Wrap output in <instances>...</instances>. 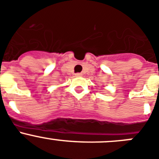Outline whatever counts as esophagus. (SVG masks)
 Instances as JSON below:
<instances>
[{
    "mask_svg": "<svg viewBox=\"0 0 159 159\" xmlns=\"http://www.w3.org/2000/svg\"><path fill=\"white\" fill-rule=\"evenodd\" d=\"M75 76H76V77H81V76H82V74H81V73H78V74H75Z\"/></svg>",
    "mask_w": 159,
    "mask_h": 159,
    "instance_id": "1",
    "label": "esophagus"
}]
</instances>
